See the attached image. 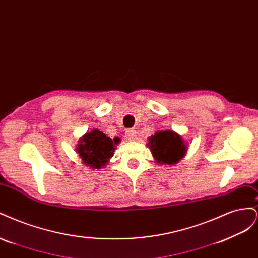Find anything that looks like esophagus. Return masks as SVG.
<instances>
[{"label":"esophagus","instance_id":"esophagus-1","mask_svg":"<svg viewBox=\"0 0 258 258\" xmlns=\"http://www.w3.org/2000/svg\"><path fill=\"white\" fill-rule=\"evenodd\" d=\"M124 136H126V138L128 140H130V141H132V140H136L137 139V132L135 129H129L126 131V134H124Z\"/></svg>","mask_w":258,"mask_h":258}]
</instances>
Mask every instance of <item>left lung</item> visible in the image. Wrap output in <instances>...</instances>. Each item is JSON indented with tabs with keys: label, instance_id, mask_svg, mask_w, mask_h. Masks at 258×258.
Returning <instances> with one entry per match:
<instances>
[{
	"label": "left lung",
	"instance_id": "obj_1",
	"mask_svg": "<svg viewBox=\"0 0 258 258\" xmlns=\"http://www.w3.org/2000/svg\"><path fill=\"white\" fill-rule=\"evenodd\" d=\"M148 147L158 163L173 165L184 157L186 146L181 136L172 130L156 132L148 138Z\"/></svg>",
	"mask_w": 258,
	"mask_h": 258
}]
</instances>
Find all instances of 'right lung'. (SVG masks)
Instances as JSON below:
<instances>
[{
    "label": "right lung",
    "mask_w": 258,
    "mask_h": 258,
    "mask_svg": "<svg viewBox=\"0 0 258 258\" xmlns=\"http://www.w3.org/2000/svg\"><path fill=\"white\" fill-rule=\"evenodd\" d=\"M118 142V138L112 140L102 131L93 129L81 139L77 152L85 165L92 169H99L105 166L108 159L112 157L115 146Z\"/></svg>",
    "instance_id": "right-lung-1"
}]
</instances>
